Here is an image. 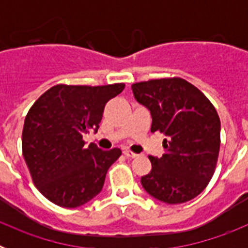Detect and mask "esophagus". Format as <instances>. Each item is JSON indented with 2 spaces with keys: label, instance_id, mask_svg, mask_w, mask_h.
<instances>
[{
  "label": "esophagus",
  "instance_id": "esophagus-1",
  "mask_svg": "<svg viewBox=\"0 0 248 248\" xmlns=\"http://www.w3.org/2000/svg\"><path fill=\"white\" fill-rule=\"evenodd\" d=\"M124 155H125L126 157H131V159H134V157L139 156V155L135 154V153H133L131 150H124Z\"/></svg>",
  "mask_w": 248,
  "mask_h": 248
}]
</instances>
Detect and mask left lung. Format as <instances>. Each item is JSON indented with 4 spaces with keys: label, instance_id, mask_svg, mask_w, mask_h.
Masks as SVG:
<instances>
[{
    "label": "left lung",
    "instance_id": "obj_1",
    "mask_svg": "<svg viewBox=\"0 0 248 248\" xmlns=\"http://www.w3.org/2000/svg\"><path fill=\"white\" fill-rule=\"evenodd\" d=\"M131 89L150 110L151 133L166 135L165 153L149 156L151 170L141 176V185L153 198L170 205L192 200L210 183L217 164V111L202 92L179 77L134 83Z\"/></svg>",
    "mask_w": 248,
    "mask_h": 248
}]
</instances>
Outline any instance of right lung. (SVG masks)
Wrapping results in <instances>:
<instances>
[{
  "instance_id": "obj_1",
  "label": "right lung",
  "mask_w": 248,
  "mask_h": 248,
  "mask_svg": "<svg viewBox=\"0 0 248 248\" xmlns=\"http://www.w3.org/2000/svg\"><path fill=\"white\" fill-rule=\"evenodd\" d=\"M125 88L57 84L31 107L22 131V153L39 192L61 207H78L97 196L122 150L104 151L83 140L98 130L105 104Z\"/></svg>"
}]
</instances>
